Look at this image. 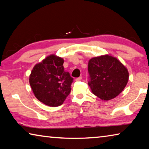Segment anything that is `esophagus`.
<instances>
[{"instance_id": "1", "label": "esophagus", "mask_w": 149, "mask_h": 149, "mask_svg": "<svg viewBox=\"0 0 149 149\" xmlns=\"http://www.w3.org/2000/svg\"><path fill=\"white\" fill-rule=\"evenodd\" d=\"M81 79H82V77H79L76 78V79H75V81H81Z\"/></svg>"}]
</instances>
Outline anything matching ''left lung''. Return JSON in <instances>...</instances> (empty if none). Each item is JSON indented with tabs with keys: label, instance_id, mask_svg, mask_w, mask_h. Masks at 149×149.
Segmentation results:
<instances>
[{
	"label": "left lung",
	"instance_id": "8db88e82",
	"mask_svg": "<svg viewBox=\"0 0 149 149\" xmlns=\"http://www.w3.org/2000/svg\"><path fill=\"white\" fill-rule=\"evenodd\" d=\"M92 93L102 100L114 99L124 89L129 72L119 60L109 54L91 58L88 63Z\"/></svg>",
	"mask_w": 149,
	"mask_h": 149
}]
</instances>
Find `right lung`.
<instances>
[{
  "label": "right lung",
  "instance_id": "right-lung-1",
  "mask_svg": "<svg viewBox=\"0 0 149 149\" xmlns=\"http://www.w3.org/2000/svg\"><path fill=\"white\" fill-rule=\"evenodd\" d=\"M64 59L55 54L35 64L29 81L35 97L49 107L62 105L71 91L73 78L64 71Z\"/></svg>",
  "mask_w": 149,
  "mask_h": 149
}]
</instances>
